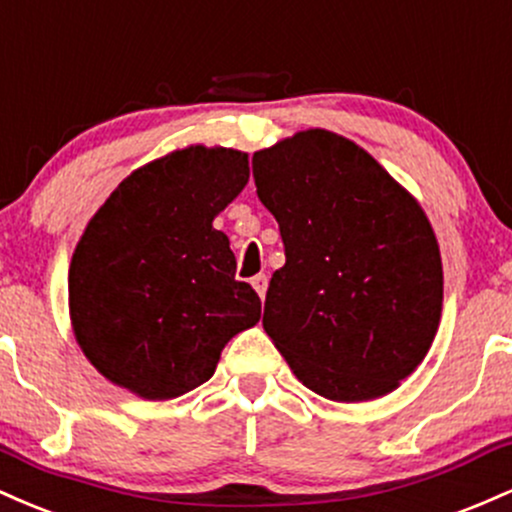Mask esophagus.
Here are the masks:
<instances>
[{
	"mask_svg": "<svg viewBox=\"0 0 512 512\" xmlns=\"http://www.w3.org/2000/svg\"><path fill=\"white\" fill-rule=\"evenodd\" d=\"M251 285H254V290L258 292V297H266V290H268V278L266 275H256V278H251Z\"/></svg>",
	"mask_w": 512,
	"mask_h": 512,
	"instance_id": "34e87169",
	"label": "esophagus"
}]
</instances>
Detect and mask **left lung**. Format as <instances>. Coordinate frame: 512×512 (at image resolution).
I'll use <instances>...</instances> for the list:
<instances>
[{
	"label": "left lung",
	"mask_w": 512,
	"mask_h": 512,
	"mask_svg": "<svg viewBox=\"0 0 512 512\" xmlns=\"http://www.w3.org/2000/svg\"><path fill=\"white\" fill-rule=\"evenodd\" d=\"M251 164L285 246L263 329L326 399L394 392L440 324L442 261L426 212L363 147L329 130L297 132Z\"/></svg>",
	"instance_id": "8db88e82"
}]
</instances>
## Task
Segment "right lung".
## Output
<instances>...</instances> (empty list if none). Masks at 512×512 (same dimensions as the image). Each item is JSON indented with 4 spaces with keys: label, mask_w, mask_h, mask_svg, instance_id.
Here are the masks:
<instances>
[{
    "label": "right lung",
    "mask_w": 512,
    "mask_h": 512,
    "mask_svg": "<svg viewBox=\"0 0 512 512\" xmlns=\"http://www.w3.org/2000/svg\"><path fill=\"white\" fill-rule=\"evenodd\" d=\"M249 183V154L191 145L108 195L70 263V319L106 380L149 401L200 387L222 348L261 319L212 220Z\"/></svg>",
    "instance_id": "add662e5"
}]
</instances>
